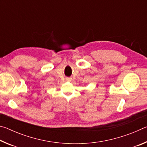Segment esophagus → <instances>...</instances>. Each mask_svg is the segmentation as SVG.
Here are the masks:
<instances>
[{
  "label": "esophagus",
  "mask_w": 147,
  "mask_h": 147,
  "mask_svg": "<svg viewBox=\"0 0 147 147\" xmlns=\"http://www.w3.org/2000/svg\"><path fill=\"white\" fill-rule=\"evenodd\" d=\"M71 80H72V78H69V77H68V78H66V80L67 81H71Z\"/></svg>",
  "instance_id": "1"
}]
</instances>
